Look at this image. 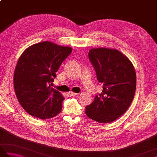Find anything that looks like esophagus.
<instances>
[{
    "instance_id": "obj_1",
    "label": "esophagus",
    "mask_w": 157,
    "mask_h": 157,
    "mask_svg": "<svg viewBox=\"0 0 157 157\" xmlns=\"http://www.w3.org/2000/svg\"><path fill=\"white\" fill-rule=\"evenodd\" d=\"M68 94L69 96H76V95H78L79 94H78V93H75V92H69L68 93Z\"/></svg>"
}]
</instances>
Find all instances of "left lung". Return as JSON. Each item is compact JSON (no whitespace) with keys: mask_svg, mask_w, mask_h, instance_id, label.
Masks as SVG:
<instances>
[{"mask_svg":"<svg viewBox=\"0 0 157 157\" xmlns=\"http://www.w3.org/2000/svg\"><path fill=\"white\" fill-rule=\"evenodd\" d=\"M88 57L103 89L86 106V114L98 123L112 122L126 112L134 99L136 88L134 67L116 49L92 48Z\"/></svg>","mask_w":157,"mask_h":157,"instance_id":"left-lung-1","label":"left lung"}]
</instances>
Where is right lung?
I'll return each instance as SVG.
<instances>
[{
	"label": "right lung",
	"mask_w": 157,
	"mask_h": 157,
	"mask_svg": "<svg viewBox=\"0 0 157 157\" xmlns=\"http://www.w3.org/2000/svg\"><path fill=\"white\" fill-rule=\"evenodd\" d=\"M72 48L44 41L26 48L17 63L13 78L15 94L28 114L41 119L57 115L65 98L51 85Z\"/></svg>",
	"instance_id": "1"
}]
</instances>
